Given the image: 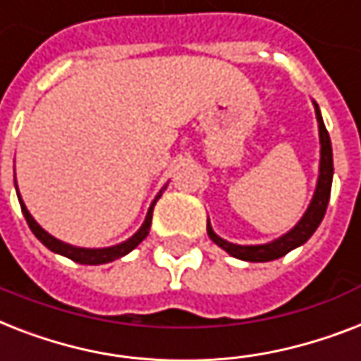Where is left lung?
Here are the masks:
<instances>
[{"label": "left lung", "instance_id": "1", "mask_svg": "<svg viewBox=\"0 0 361 361\" xmlns=\"http://www.w3.org/2000/svg\"><path fill=\"white\" fill-rule=\"evenodd\" d=\"M315 114L317 123H319V137H321V166H319V180H317L315 195L311 199L305 214L302 216V220L289 233L279 236L278 240L268 242V244H259V246H238V244H231V242L224 240V238L216 235L209 221H207V233H209L210 240L218 244L221 250H226L233 257L250 262H267L283 257L290 250H295V247L302 246L304 242L310 240L311 235L317 231V227L321 226L322 218L326 214L328 201H330L331 177H334V158H331L330 135H328L324 121H322L321 109H319L317 104Z\"/></svg>", "mask_w": 361, "mask_h": 361}]
</instances>
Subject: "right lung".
I'll return each mask as SVG.
<instances>
[{
  "instance_id": "add662e5",
  "label": "right lung",
  "mask_w": 361,
  "mask_h": 361,
  "mask_svg": "<svg viewBox=\"0 0 361 361\" xmlns=\"http://www.w3.org/2000/svg\"><path fill=\"white\" fill-rule=\"evenodd\" d=\"M14 186H16V180H14ZM16 194H18V201H20V207H22V212L25 216V221H27V226L30 229L33 231V235L39 238L42 244H44L48 250H51L54 253H59V255H65V257L72 259V261L80 262V264H106V262H111L115 259L123 257L126 253H130L137 244H140L147 235H149V231H151V221H152V209H154V204L157 201L160 199L162 192L154 197V201L151 203V209L147 212V218L143 221V226L140 227V231L135 233L134 236H130L128 240L121 242L117 246H111V247H76V246H71V244H66V242L57 240L56 236H51L50 233H46L42 227L33 220V216L30 214V210L25 209L24 201L20 197V192L16 188Z\"/></svg>"
}]
</instances>
